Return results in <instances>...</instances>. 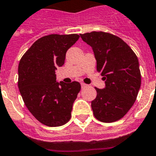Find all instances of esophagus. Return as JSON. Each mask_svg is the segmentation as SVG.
Returning <instances> with one entry per match:
<instances>
[{
    "label": "esophagus",
    "mask_w": 156,
    "mask_h": 156,
    "mask_svg": "<svg viewBox=\"0 0 156 156\" xmlns=\"http://www.w3.org/2000/svg\"><path fill=\"white\" fill-rule=\"evenodd\" d=\"M80 84H81V87H82V88H84V87H86L87 86V85L86 83H81Z\"/></svg>",
    "instance_id": "esophagus-1"
}]
</instances>
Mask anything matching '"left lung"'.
I'll return each instance as SVG.
<instances>
[{
    "mask_svg": "<svg viewBox=\"0 0 156 156\" xmlns=\"http://www.w3.org/2000/svg\"><path fill=\"white\" fill-rule=\"evenodd\" d=\"M92 48L105 87H95L97 97L91 101L95 118L112 122L124 116L137 98L140 87L137 57L124 41L112 34L91 32L80 34Z\"/></svg>",
    "mask_w": 156,
    "mask_h": 156,
    "instance_id": "8db88e82",
    "label": "left lung"
}]
</instances>
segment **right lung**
I'll use <instances>...</instances> for the list:
<instances>
[{
	"label": "right lung",
	"instance_id": "1",
	"mask_svg": "<svg viewBox=\"0 0 156 156\" xmlns=\"http://www.w3.org/2000/svg\"><path fill=\"white\" fill-rule=\"evenodd\" d=\"M77 34H51L37 40L19 62V86L25 105L37 120L48 126H62L71 117L80 90L79 82L56 80L66 51L78 41Z\"/></svg>",
	"mask_w": 156,
	"mask_h": 156
}]
</instances>
